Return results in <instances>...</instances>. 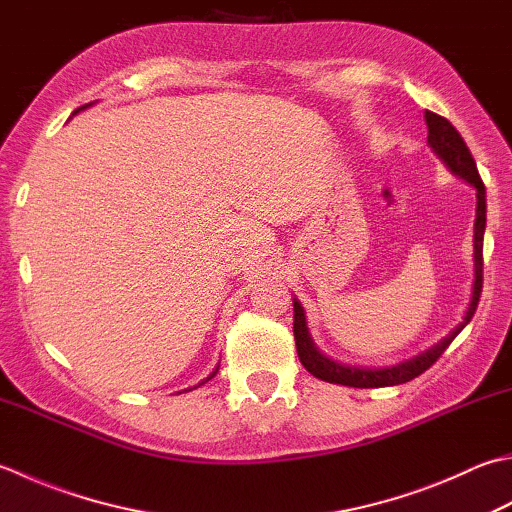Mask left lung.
<instances>
[{
	"instance_id": "8db88e82",
	"label": "left lung",
	"mask_w": 512,
	"mask_h": 512,
	"mask_svg": "<svg viewBox=\"0 0 512 512\" xmlns=\"http://www.w3.org/2000/svg\"><path fill=\"white\" fill-rule=\"evenodd\" d=\"M426 126H428V144L439 155V159L453 170L457 177L466 179L470 186L477 188V219H475V282H473V297H470V304L466 310L464 322H459L453 333L446 335L442 342L430 346L424 350L422 355L413 359H406V362L397 366H386V368H357V366H344L337 364L333 359H328L317 350L313 339L308 335L306 326V315L304 306L293 302L295 310V322H293V333H295V346L299 362L304 364L310 375L322 379L328 384H342V386H353V388H382V386H397L406 384L410 379H415L433 366L439 357H442L444 350L450 346V342L462 333L466 324L473 319L479 295H482V284H484V230H486V188L482 177L477 173V164L473 155L464 142V137L457 133V128L448 122L446 117L430 113L426 110Z\"/></svg>"
}]
</instances>
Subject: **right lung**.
Wrapping results in <instances>:
<instances>
[{"label":"right lung","mask_w":512,"mask_h":512,"mask_svg":"<svg viewBox=\"0 0 512 512\" xmlns=\"http://www.w3.org/2000/svg\"><path fill=\"white\" fill-rule=\"evenodd\" d=\"M88 106H90V104H86V106H82V108H77V110H75V113H79V110H84V108H88ZM75 113H73V115H75ZM217 370H219V366H217V368L213 370V373H210V375H208V377L204 379V382H202V384H206V382H208V379H213V377L217 375ZM202 384H199V386H202Z\"/></svg>","instance_id":"add662e5"}]
</instances>
